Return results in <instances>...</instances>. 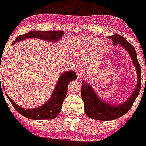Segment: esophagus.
Here are the masks:
<instances>
[{
  "mask_svg": "<svg viewBox=\"0 0 146 146\" xmlns=\"http://www.w3.org/2000/svg\"><path fill=\"white\" fill-rule=\"evenodd\" d=\"M77 77H78V79H82L83 77V72L81 70V69H80V70L77 71Z\"/></svg>",
  "mask_w": 146,
  "mask_h": 146,
  "instance_id": "esophagus-1",
  "label": "esophagus"
}]
</instances>
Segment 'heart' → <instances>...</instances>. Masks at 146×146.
Listing matches in <instances>:
<instances>
[{
  "instance_id": "heart-1",
  "label": "heart",
  "mask_w": 146,
  "mask_h": 146,
  "mask_svg": "<svg viewBox=\"0 0 146 146\" xmlns=\"http://www.w3.org/2000/svg\"><path fill=\"white\" fill-rule=\"evenodd\" d=\"M107 46L108 44L105 40H100V38L96 37L84 36L72 38L69 42L68 48L69 51L77 56H83L95 48L93 56H98L103 52Z\"/></svg>"
}]
</instances>
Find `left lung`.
Here are the masks:
<instances>
[{"label":"left lung","instance_id":"8db88e82","mask_svg":"<svg viewBox=\"0 0 146 146\" xmlns=\"http://www.w3.org/2000/svg\"><path fill=\"white\" fill-rule=\"evenodd\" d=\"M111 38L114 46L119 45L123 47L131 57L137 73V84L135 89L128 99L119 104H112L102 100L91 84L82 79V80L81 96L84 102V112L89 117L95 120L108 121L115 120L127 113L131 108L133 102L138 97L141 90V66L138 61L137 54L133 45L119 34H114L108 37Z\"/></svg>","mask_w":146,"mask_h":146}]
</instances>
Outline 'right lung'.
<instances>
[{
  "instance_id": "obj_1",
  "label": "right lung",
  "mask_w": 146,
  "mask_h": 146,
  "mask_svg": "<svg viewBox=\"0 0 146 146\" xmlns=\"http://www.w3.org/2000/svg\"><path fill=\"white\" fill-rule=\"evenodd\" d=\"M64 34V32L63 31H29V33L18 36L13 42V44L26 39V38H39V39L49 41V42H56L62 38ZM77 78V77L76 75L75 72L74 71H68V72L62 73L55 86L54 90L52 92L51 98L42 105L36 108H34V109H25V108H21L9 98L6 93H5V95L11 101L15 109L24 117L31 119V120H52V119L56 118L60 113L62 103L67 93L68 84L71 81L75 80ZM0 84H1V78ZM1 90H2L1 85Z\"/></svg>"
}]
</instances>
